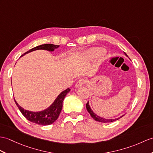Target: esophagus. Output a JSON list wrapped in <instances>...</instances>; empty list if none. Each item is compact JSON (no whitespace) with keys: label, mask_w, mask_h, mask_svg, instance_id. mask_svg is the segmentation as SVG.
<instances>
[{"label":"esophagus","mask_w":153,"mask_h":153,"mask_svg":"<svg viewBox=\"0 0 153 153\" xmlns=\"http://www.w3.org/2000/svg\"><path fill=\"white\" fill-rule=\"evenodd\" d=\"M86 83H87V80L86 79H81L79 81H77V83H76L75 87L76 88H79V87L82 86L83 85H85V84H86Z\"/></svg>","instance_id":"34e87169"}]
</instances>
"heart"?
I'll return each instance as SVG.
<instances>
[{"instance_id":"heart-1","label":"heart","mask_w":153,"mask_h":153,"mask_svg":"<svg viewBox=\"0 0 153 153\" xmlns=\"http://www.w3.org/2000/svg\"><path fill=\"white\" fill-rule=\"evenodd\" d=\"M104 54V51L101 49H96L94 51L91 52L89 53V56L91 57H94V56H101Z\"/></svg>"}]
</instances>
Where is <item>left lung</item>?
Instances as JSON below:
<instances>
[{
  "mask_svg": "<svg viewBox=\"0 0 153 153\" xmlns=\"http://www.w3.org/2000/svg\"><path fill=\"white\" fill-rule=\"evenodd\" d=\"M125 54L126 55V56H128V55L126 54V53H125ZM86 108H87V109L88 112L90 113L91 116L93 117V118L95 120H97V121H98V122H100V123H111V122H113V121H115V120L119 119L120 118H121V117H123L125 115H123L122 116H120V117H119V118H116V119H104L103 118V117H101L100 116H98L97 115H96V113H94L93 110L91 109L90 105H89V103H88V102L86 104Z\"/></svg>",
  "mask_w": 153,
  "mask_h": 153,
  "instance_id": "left-lung-1",
  "label": "left lung"
}]
</instances>
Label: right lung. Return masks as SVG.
<instances>
[{"label":"right lung","instance_id":"obj_1","mask_svg":"<svg viewBox=\"0 0 153 153\" xmlns=\"http://www.w3.org/2000/svg\"><path fill=\"white\" fill-rule=\"evenodd\" d=\"M59 47V45H53L51 44L40 45L30 49L29 51L25 53L24 54L21 56H23L31 51L38 50V49H44V50H47L49 51H53L55 49L58 48ZM70 91V89L69 88H68L67 89L62 91V93L56 97L55 100L53 102V104L49 106L48 108L41 111L33 112L24 109L17 104V102L16 101L15 98H14V101H15L17 106L18 107L21 113H22L23 116L25 117L28 120H29V121L32 123H36L37 125H49L53 124L58 119L60 113L61 111L62 108V102L64 99H65V97H66V94L69 93Z\"/></svg>","mask_w":153,"mask_h":153}]
</instances>
